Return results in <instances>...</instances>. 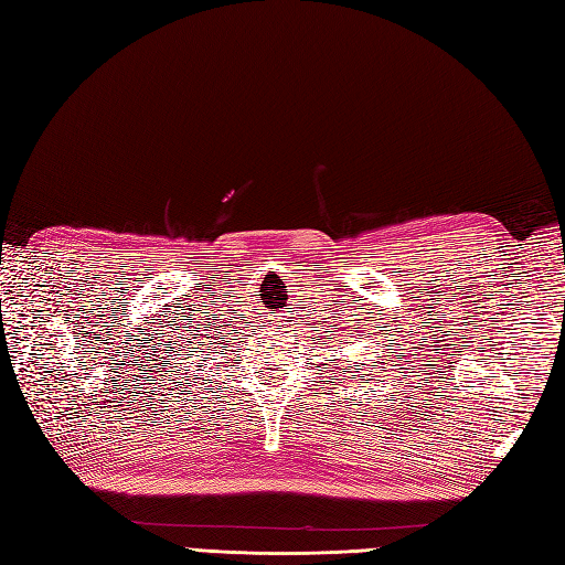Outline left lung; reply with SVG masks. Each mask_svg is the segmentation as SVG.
Returning a JSON list of instances; mask_svg holds the SVG:
<instances>
[{
    "instance_id": "obj_1",
    "label": "left lung",
    "mask_w": 565,
    "mask_h": 565,
    "mask_svg": "<svg viewBox=\"0 0 565 565\" xmlns=\"http://www.w3.org/2000/svg\"><path fill=\"white\" fill-rule=\"evenodd\" d=\"M392 367H394V365H392Z\"/></svg>"
}]
</instances>
